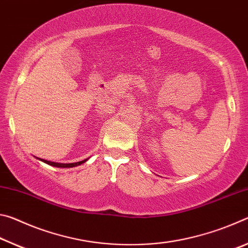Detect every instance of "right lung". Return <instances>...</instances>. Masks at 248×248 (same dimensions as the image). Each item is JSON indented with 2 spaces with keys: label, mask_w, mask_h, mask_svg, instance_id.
I'll use <instances>...</instances> for the list:
<instances>
[{
  "label": "right lung",
  "mask_w": 248,
  "mask_h": 248,
  "mask_svg": "<svg viewBox=\"0 0 248 248\" xmlns=\"http://www.w3.org/2000/svg\"><path fill=\"white\" fill-rule=\"evenodd\" d=\"M39 161L46 163V164L48 165H51V166H54V167H63V169H65V167H74V166H78V165H81L83 164V163H85L87 161L86 159H83V161L81 162H77V163H69V164H63V163H56V162H50V161H46V159H43V158H38Z\"/></svg>",
  "instance_id": "right-lung-1"
}]
</instances>
